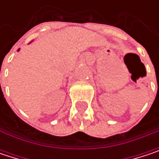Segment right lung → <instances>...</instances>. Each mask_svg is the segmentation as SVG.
<instances>
[{"label":"right lung","mask_w":159,"mask_h":159,"mask_svg":"<svg viewBox=\"0 0 159 159\" xmlns=\"http://www.w3.org/2000/svg\"><path fill=\"white\" fill-rule=\"evenodd\" d=\"M18 51H19V49H18Z\"/></svg>","instance_id":"obj_1"}]
</instances>
